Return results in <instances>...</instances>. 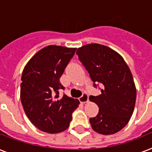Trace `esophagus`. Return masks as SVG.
<instances>
[{"instance_id":"obj_1","label":"esophagus","mask_w":152,"mask_h":152,"mask_svg":"<svg viewBox=\"0 0 152 152\" xmlns=\"http://www.w3.org/2000/svg\"><path fill=\"white\" fill-rule=\"evenodd\" d=\"M80 101L82 102V103H85V102H88V95L87 93H83V95L80 98Z\"/></svg>"}]
</instances>
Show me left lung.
Instances as JSON below:
<instances>
[{
    "label": "left lung",
    "instance_id": "8db88e82",
    "mask_svg": "<svg viewBox=\"0 0 152 152\" xmlns=\"http://www.w3.org/2000/svg\"><path fill=\"white\" fill-rule=\"evenodd\" d=\"M76 54L88 70L94 87L95 83L102 85L99 95L89 97L99 108L97 116L89 119L91 128L103 135L119 132L129 121L137 99L129 68L118 53L100 44L81 46Z\"/></svg>",
    "mask_w": 152,
    "mask_h": 152
}]
</instances>
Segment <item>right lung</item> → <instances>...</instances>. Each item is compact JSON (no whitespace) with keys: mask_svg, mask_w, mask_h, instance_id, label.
Returning <instances> with one entry per match:
<instances>
[{"mask_svg":"<svg viewBox=\"0 0 152 152\" xmlns=\"http://www.w3.org/2000/svg\"><path fill=\"white\" fill-rule=\"evenodd\" d=\"M76 48L46 46L27 63L21 77L20 99L29 120L39 130L58 133L67 129L78 99L64 95L60 78L75 54Z\"/></svg>","mask_w":152,"mask_h":152,"instance_id":"add662e5","label":"right lung"}]
</instances>
